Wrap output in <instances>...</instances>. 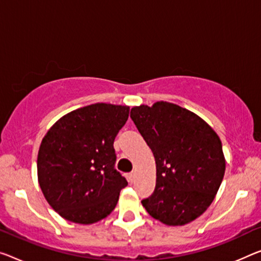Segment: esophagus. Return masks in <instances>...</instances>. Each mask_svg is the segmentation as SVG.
Listing matches in <instances>:
<instances>
[{
	"label": "esophagus",
	"instance_id": "34e87169",
	"mask_svg": "<svg viewBox=\"0 0 261 261\" xmlns=\"http://www.w3.org/2000/svg\"><path fill=\"white\" fill-rule=\"evenodd\" d=\"M127 176H128V179H129V182H134L135 172H129V174H128Z\"/></svg>",
	"mask_w": 261,
	"mask_h": 261
}]
</instances>
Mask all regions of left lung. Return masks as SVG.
Listing matches in <instances>:
<instances>
[{
  "label": "left lung",
  "instance_id": "left-lung-1",
  "mask_svg": "<svg viewBox=\"0 0 261 261\" xmlns=\"http://www.w3.org/2000/svg\"><path fill=\"white\" fill-rule=\"evenodd\" d=\"M130 118L153 151L156 186L142 200L151 217L181 226L210 206L225 174V158L217 133L199 118L175 103L132 108Z\"/></svg>",
  "mask_w": 261,
  "mask_h": 261
}]
</instances>
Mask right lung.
<instances>
[{"label": "right lung", "instance_id": "right-lung-1", "mask_svg": "<svg viewBox=\"0 0 261 261\" xmlns=\"http://www.w3.org/2000/svg\"><path fill=\"white\" fill-rule=\"evenodd\" d=\"M128 115L129 106L93 103L64 115L43 138L38 183L64 219L87 225L114 210L128 183L114 168L113 143Z\"/></svg>", "mask_w": 261, "mask_h": 261}]
</instances>
